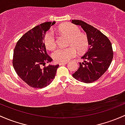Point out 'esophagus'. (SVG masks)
Instances as JSON below:
<instances>
[{"label": "esophagus", "instance_id": "34e87169", "mask_svg": "<svg viewBox=\"0 0 125 125\" xmlns=\"http://www.w3.org/2000/svg\"><path fill=\"white\" fill-rule=\"evenodd\" d=\"M66 63H59V65H66Z\"/></svg>", "mask_w": 125, "mask_h": 125}]
</instances>
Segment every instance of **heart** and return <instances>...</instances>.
Masks as SVG:
<instances>
[{"mask_svg": "<svg viewBox=\"0 0 125 125\" xmlns=\"http://www.w3.org/2000/svg\"><path fill=\"white\" fill-rule=\"evenodd\" d=\"M60 33L69 37L67 48H60L52 53V59L57 63H66L77 55V50L83 52L87 50L89 41L86 34L80 32V29L73 24H64L59 28ZM44 43L46 48L52 50L56 47V40L52 31H48L45 34Z\"/></svg>", "mask_w": 125, "mask_h": 125, "instance_id": "b5f03b06", "label": "heart"}]
</instances>
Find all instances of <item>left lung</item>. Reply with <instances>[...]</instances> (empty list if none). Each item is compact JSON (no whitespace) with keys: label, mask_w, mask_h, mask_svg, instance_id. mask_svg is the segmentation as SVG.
Here are the masks:
<instances>
[{"label":"left lung","mask_w":125,"mask_h":125,"mask_svg":"<svg viewBox=\"0 0 125 125\" xmlns=\"http://www.w3.org/2000/svg\"><path fill=\"white\" fill-rule=\"evenodd\" d=\"M71 23L80 26L86 33L89 48L81 59L78 70L73 74L76 80L90 83L96 81L110 66L113 58L112 45L108 38L94 26L79 20H73Z\"/></svg>","instance_id":"obj_1"}]
</instances>
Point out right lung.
I'll return each instance as SVG.
<instances>
[{
  "instance_id": "add662e5",
  "label": "right lung",
  "mask_w": 125,
  "mask_h": 125,
  "mask_svg": "<svg viewBox=\"0 0 125 125\" xmlns=\"http://www.w3.org/2000/svg\"><path fill=\"white\" fill-rule=\"evenodd\" d=\"M56 22H45L26 32L14 50L12 64L22 80L33 88H44L54 78L59 65L42 68L52 59L47 54L43 42L44 34Z\"/></svg>"
}]
</instances>
